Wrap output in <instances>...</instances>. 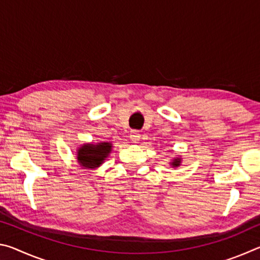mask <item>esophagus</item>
I'll list each match as a JSON object with an SVG mask.
<instances>
[{"instance_id": "1", "label": "esophagus", "mask_w": 260, "mask_h": 260, "mask_svg": "<svg viewBox=\"0 0 260 260\" xmlns=\"http://www.w3.org/2000/svg\"><path fill=\"white\" fill-rule=\"evenodd\" d=\"M129 138H131V140L133 141L134 143H136V142H139L140 141V139H141V134L139 133L138 131H132L131 132V134H129Z\"/></svg>"}]
</instances>
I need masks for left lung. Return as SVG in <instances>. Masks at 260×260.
<instances>
[{"label": "left lung", "mask_w": 260, "mask_h": 260, "mask_svg": "<svg viewBox=\"0 0 260 260\" xmlns=\"http://www.w3.org/2000/svg\"><path fill=\"white\" fill-rule=\"evenodd\" d=\"M180 162H181V161H180L179 158H177V159H174V161L172 162V166L177 167V166H179V165H180Z\"/></svg>", "instance_id": "8db88e82"}]
</instances>
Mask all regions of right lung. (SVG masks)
Segmentation results:
<instances>
[{"label":"right lung","mask_w":260,"mask_h":260,"mask_svg":"<svg viewBox=\"0 0 260 260\" xmlns=\"http://www.w3.org/2000/svg\"><path fill=\"white\" fill-rule=\"evenodd\" d=\"M111 151V144L108 142L99 144H83L78 150V160L86 169H95L102 164Z\"/></svg>","instance_id":"1"}]
</instances>
